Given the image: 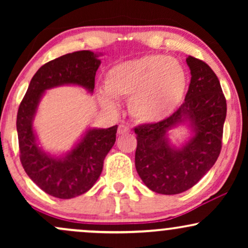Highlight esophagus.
I'll list each match as a JSON object with an SVG mask.
<instances>
[{"label":"esophagus","mask_w":248,"mask_h":248,"mask_svg":"<svg viewBox=\"0 0 248 248\" xmlns=\"http://www.w3.org/2000/svg\"><path fill=\"white\" fill-rule=\"evenodd\" d=\"M129 132H130V128L126 126V124H120L118 128L119 135H124V134H128Z\"/></svg>","instance_id":"1"}]
</instances>
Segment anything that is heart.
I'll return each mask as SVG.
<instances>
[{
  "instance_id": "obj_1",
  "label": "heart",
  "mask_w": 248,
  "mask_h": 248,
  "mask_svg": "<svg viewBox=\"0 0 248 248\" xmlns=\"http://www.w3.org/2000/svg\"><path fill=\"white\" fill-rule=\"evenodd\" d=\"M187 84L184 67L176 59L147 55L119 62L107 71L105 88L99 93L102 106L116 107L114 99L130 98L129 113L142 122L160 121L175 110Z\"/></svg>"
}]
</instances>
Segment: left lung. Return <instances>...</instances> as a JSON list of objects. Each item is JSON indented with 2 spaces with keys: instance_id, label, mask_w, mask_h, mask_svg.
Instances as JSON below:
<instances>
[{
  "instance_id": "8db88e82",
  "label": "left lung",
  "mask_w": 248,
  "mask_h": 248,
  "mask_svg": "<svg viewBox=\"0 0 248 248\" xmlns=\"http://www.w3.org/2000/svg\"><path fill=\"white\" fill-rule=\"evenodd\" d=\"M189 90L169 118L136 127V171L154 192L177 195L192 187L213 167L221 150L226 99L211 67L189 56ZM188 122L193 138L182 147L170 143L167 133Z\"/></svg>"
}]
</instances>
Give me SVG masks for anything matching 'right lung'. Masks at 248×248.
<instances>
[{
  "instance_id": "1",
  "label": "right lung",
  "mask_w": 248,
  "mask_h": 248,
  "mask_svg": "<svg viewBox=\"0 0 248 248\" xmlns=\"http://www.w3.org/2000/svg\"><path fill=\"white\" fill-rule=\"evenodd\" d=\"M82 50L53 59L35 73L17 112L19 158L25 172L44 192L61 199L80 196L91 189L102 171L104 160L114 146L118 126L88 129L66 155L57 157L43 152L37 143L32 122L46 90L62 85H78L90 93L94 90L100 59Z\"/></svg>"
}]
</instances>
